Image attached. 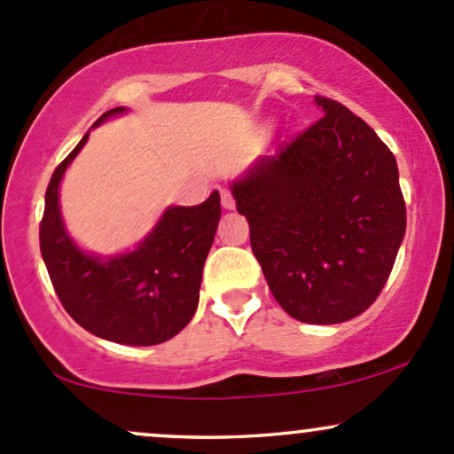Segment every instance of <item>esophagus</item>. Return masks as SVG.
<instances>
[{"instance_id":"1","label":"esophagus","mask_w":454,"mask_h":454,"mask_svg":"<svg viewBox=\"0 0 454 454\" xmlns=\"http://www.w3.org/2000/svg\"><path fill=\"white\" fill-rule=\"evenodd\" d=\"M220 194H222V207H223V209H234V196H232V192L226 190V187H222Z\"/></svg>"}]
</instances>
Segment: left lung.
Segmentation results:
<instances>
[{"instance_id": "left-lung-1", "label": "left lung", "mask_w": 454, "mask_h": 454, "mask_svg": "<svg viewBox=\"0 0 454 454\" xmlns=\"http://www.w3.org/2000/svg\"><path fill=\"white\" fill-rule=\"evenodd\" d=\"M322 117L232 184L275 301L309 325L363 314L405 234L393 151L361 117L316 96Z\"/></svg>"}]
</instances>
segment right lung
<instances>
[{
  "label": "right lung",
  "mask_w": 454,
  "mask_h": 454,
  "mask_svg": "<svg viewBox=\"0 0 454 454\" xmlns=\"http://www.w3.org/2000/svg\"><path fill=\"white\" fill-rule=\"evenodd\" d=\"M113 108L93 126L111 114ZM85 134L51 176L40 222V252L64 309L85 331L126 346H155L175 337L194 316L202 267L222 215L213 192L196 207H168L134 252L90 256L67 237L59 213V181L87 143Z\"/></svg>",
  "instance_id": "1"
}]
</instances>
